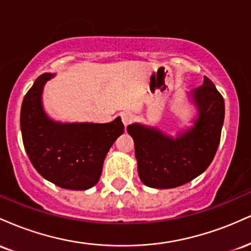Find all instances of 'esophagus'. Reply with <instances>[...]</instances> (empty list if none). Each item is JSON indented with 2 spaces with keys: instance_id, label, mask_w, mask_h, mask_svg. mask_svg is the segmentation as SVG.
Wrapping results in <instances>:
<instances>
[{
  "instance_id": "obj_1",
  "label": "esophagus",
  "mask_w": 251,
  "mask_h": 251,
  "mask_svg": "<svg viewBox=\"0 0 251 251\" xmlns=\"http://www.w3.org/2000/svg\"><path fill=\"white\" fill-rule=\"evenodd\" d=\"M133 118H134L133 114L129 113V112H124V113H122V120L125 126L129 125V124L133 122Z\"/></svg>"
}]
</instances>
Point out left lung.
Masks as SVG:
<instances>
[{
    "label": "left lung",
    "mask_w": 251,
    "mask_h": 251,
    "mask_svg": "<svg viewBox=\"0 0 251 251\" xmlns=\"http://www.w3.org/2000/svg\"><path fill=\"white\" fill-rule=\"evenodd\" d=\"M197 107L194 126L170 137L140 124L127 126L133 138L138 174L146 186L172 189L203 174L214 159L224 122V99L209 77L190 93Z\"/></svg>",
    "instance_id": "8db88e82"
}]
</instances>
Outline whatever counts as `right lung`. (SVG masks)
I'll return each instance as SVG.
<instances>
[{
  "mask_svg": "<svg viewBox=\"0 0 251 251\" xmlns=\"http://www.w3.org/2000/svg\"><path fill=\"white\" fill-rule=\"evenodd\" d=\"M55 74L40 75L22 101V140L35 170L62 189L87 190L99 180L106 154L124 133L119 117L106 124L60 123L42 106L45 83Z\"/></svg>",
  "mask_w": 251,
  "mask_h": 251,
  "instance_id": "1",
  "label": "right lung"
}]
</instances>
